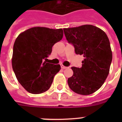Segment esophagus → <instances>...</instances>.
Segmentation results:
<instances>
[{"label": "esophagus", "mask_w": 122, "mask_h": 122, "mask_svg": "<svg viewBox=\"0 0 122 122\" xmlns=\"http://www.w3.org/2000/svg\"><path fill=\"white\" fill-rule=\"evenodd\" d=\"M61 68H62V69H66V68H68V67L65 66H63V65H61Z\"/></svg>", "instance_id": "1"}]
</instances>
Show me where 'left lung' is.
<instances>
[{"label": "left lung", "mask_w": 122, "mask_h": 122, "mask_svg": "<svg viewBox=\"0 0 122 122\" xmlns=\"http://www.w3.org/2000/svg\"><path fill=\"white\" fill-rule=\"evenodd\" d=\"M63 30L75 53L84 57L81 68L71 67L73 75L68 79L69 87L78 94H91L102 86L110 72L112 52L109 39L103 30L91 25Z\"/></svg>", "instance_id": "left-lung-1"}]
</instances>
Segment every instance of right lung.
<instances>
[{"instance_id": "right-lung-1", "label": "right lung", "mask_w": 122, "mask_h": 122, "mask_svg": "<svg viewBox=\"0 0 122 122\" xmlns=\"http://www.w3.org/2000/svg\"><path fill=\"white\" fill-rule=\"evenodd\" d=\"M63 37L62 28L37 26L26 30L16 38L12 69L17 80L28 92L41 94L51 87L61 66L46 63V59L51 54L52 46Z\"/></svg>"}]
</instances>
